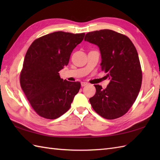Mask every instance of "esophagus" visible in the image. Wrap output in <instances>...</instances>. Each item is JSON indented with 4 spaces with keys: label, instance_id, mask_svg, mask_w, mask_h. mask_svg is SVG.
<instances>
[{
    "label": "esophagus",
    "instance_id": "1",
    "mask_svg": "<svg viewBox=\"0 0 160 160\" xmlns=\"http://www.w3.org/2000/svg\"><path fill=\"white\" fill-rule=\"evenodd\" d=\"M87 84H88V83L86 82H81V86H82V87L86 86V85H87Z\"/></svg>",
    "mask_w": 160,
    "mask_h": 160
}]
</instances>
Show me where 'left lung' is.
<instances>
[{"label": "left lung", "instance_id": "8db88e82", "mask_svg": "<svg viewBox=\"0 0 160 160\" xmlns=\"http://www.w3.org/2000/svg\"><path fill=\"white\" fill-rule=\"evenodd\" d=\"M85 41L100 49L102 71L110 82L105 89L95 84L96 94L89 102L100 116L113 120L124 115L140 92L142 73L137 50L127 36L110 29L87 33Z\"/></svg>", "mask_w": 160, "mask_h": 160}]
</instances>
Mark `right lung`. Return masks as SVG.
Listing matches in <instances>:
<instances>
[{"instance_id":"add662e5","label":"right lung","mask_w":160,"mask_h":160,"mask_svg":"<svg viewBox=\"0 0 160 160\" xmlns=\"http://www.w3.org/2000/svg\"><path fill=\"white\" fill-rule=\"evenodd\" d=\"M85 33L56 32L35 40L26 53L20 82L37 114L56 119L69 109L80 82L60 78L59 71L69 63L71 53Z\"/></svg>"}]
</instances>
